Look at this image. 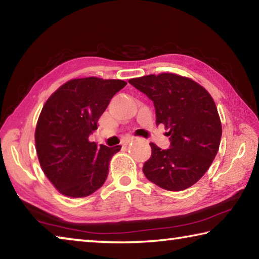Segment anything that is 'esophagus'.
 Masks as SVG:
<instances>
[{
    "instance_id": "34e87169",
    "label": "esophagus",
    "mask_w": 259,
    "mask_h": 259,
    "mask_svg": "<svg viewBox=\"0 0 259 259\" xmlns=\"http://www.w3.org/2000/svg\"><path fill=\"white\" fill-rule=\"evenodd\" d=\"M134 140V138L133 137H128V138H125L123 142H122V145H124V146H126V145H129V144L133 142Z\"/></svg>"
}]
</instances>
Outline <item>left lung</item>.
Masks as SVG:
<instances>
[{"label":"left lung","instance_id":"8db88e82","mask_svg":"<svg viewBox=\"0 0 259 259\" xmlns=\"http://www.w3.org/2000/svg\"><path fill=\"white\" fill-rule=\"evenodd\" d=\"M130 84L153 100L156 124L169 130L170 148L151 143L152 155L143 166L148 181L166 191L186 190L211 165L222 138L216 104L192 78L174 73L130 78Z\"/></svg>","mask_w":259,"mask_h":259}]
</instances>
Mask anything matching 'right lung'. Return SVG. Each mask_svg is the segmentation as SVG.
<instances>
[{
    "label": "right lung",
    "mask_w": 259,
    "mask_h": 259,
    "mask_svg": "<svg viewBox=\"0 0 259 259\" xmlns=\"http://www.w3.org/2000/svg\"><path fill=\"white\" fill-rule=\"evenodd\" d=\"M123 80L73 78L43 105L35 129V147L47 178L60 194L84 198L103 186L112 156L121 146H97L89 135Z\"/></svg>",
    "instance_id": "obj_1"
}]
</instances>
